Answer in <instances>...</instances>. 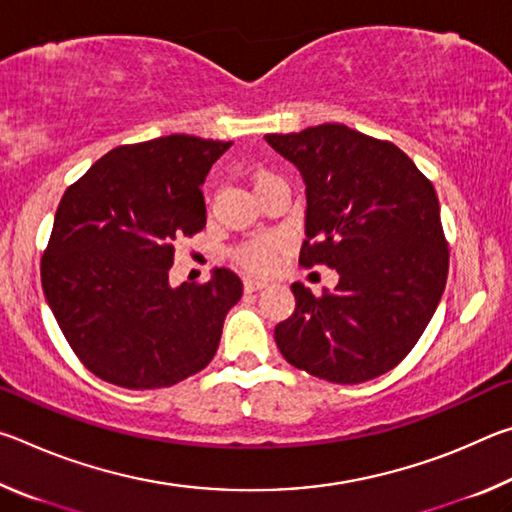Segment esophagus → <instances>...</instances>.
<instances>
[{"instance_id": "esophagus-1", "label": "esophagus", "mask_w": 512, "mask_h": 512, "mask_svg": "<svg viewBox=\"0 0 512 512\" xmlns=\"http://www.w3.org/2000/svg\"><path fill=\"white\" fill-rule=\"evenodd\" d=\"M266 284H268V282L262 280V277H246V280H244V289H246L248 293H253V291L264 289Z\"/></svg>"}]
</instances>
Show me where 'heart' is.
Wrapping results in <instances>:
<instances>
[{"label": "heart", "instance_id": "obj_1", "mask_svg": "<svg viewBox=\"0 0 512 512\" xmlns=\"http://www.w3.org/2000/svg\"><path fill=\"white\" fill-rule=\"evenodd\" d=\"M266 178L271 176H268V173H262V176L257 178V183ZM280 248H282V241L277 237H257V239L246 241V244H239L235 250H232V257H235L241 266L248 268V271L262 273L273 266L275 255Z\"/></svg>", "mask_w": 512, "mask_h": 512}]
</instances>
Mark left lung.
I'll list each match as a JSON object with an SVG mask.
<instances>
[{"mask_svg": "<svg viewBox=\"0 0 512 512\" xmlns=\"http://www.w3.org/2000/svg\"><path fill=\"white\" fill-rule=\"evenodd\" d=\"M266 142L307 185L300 264L336 268L314 296L291 284L296 311L275 327L291 366L334 384L393 370L418 343L443 298L449 248L431 180L393 142L320 124Z\"/></svg>", "mask_w": 512, "mask_h": 512, "instance_id": "8db88e82", "label": "left lung"}]
</instances>
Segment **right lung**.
Here are the masks:
<instances>
[{"label":"right lung","mask_w":512,"mask_h":512,"mask_svg":"<svg viewBox=\"0 0 512 512\" xmlns=\"http://www.w3.org/2000/svg\"><path fill=\"white\" fill-rule=\"evenodd\" d=\"M232 142L121 144L67 187L40 259L42 291L92 375L149 391L201 372L244 291L230 268L169 287L176 241L205 228L201 185Z\"/></svg>","instance_id":"1"}]
</instances>
